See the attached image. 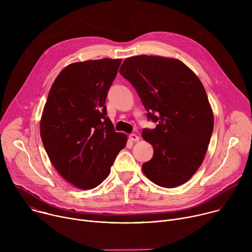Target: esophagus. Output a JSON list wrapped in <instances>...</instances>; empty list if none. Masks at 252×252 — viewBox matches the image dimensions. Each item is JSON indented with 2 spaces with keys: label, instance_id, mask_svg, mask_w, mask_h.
I'll return each instance as SVG.
<instances>
[{
  "label": "esophagus",
  "instance_id": "1",
  "mask_svg": "<svg viewBox=\"0 0 252 252\" xmlns=\"http://www.w3.org/2000/svg\"><path fill=\"white\" fill-rule=\"evenodd\" d=\"M129 140L130 141H138L139 140V136L134 134V133H131V134H129Z\"/></svg>",
  "mask_w": 252,
  "mask_h": 252
}]
</instances>
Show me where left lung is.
Here are the masks:
<instances>
[{
	"mask_svg": "<svg viewBox=\"0 0 252 252\" xmlns=\"http://www.w3.org/2000/svg\"><path fill=\"white\" fill-rule=\"evenodd\" d=\"M120 74L135 89L156 128H143L154 156L142 171L156 185L175 188L187 183L203 161L213 130L206 92L183 62L153 56L126 59Z\"/></svg>",
	"mask_w": 252,
	"mask_h": 252,
	"instance_id": "1",
	"label": "left lung"
}]
</instances>
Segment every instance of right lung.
<instances>
[{
    "label": "right lung",
    "mask_w": 252,
    "mask_h": 252,
    "mask_svg": "<svg viewBox=\"0 0 252 252\" xmlns=\"http://www.w3.org/2000/svg\"><path fill=\"white\" fill-rule=\"evenodd\" d=\"M121 63L102 59L68 64L44 107L41 137L49 158L67 183L81 189L100 185L126 145V135L115 130L104 104Z\"/></svg>",
    "instance_id": "obj_1"
}]
</instances>
